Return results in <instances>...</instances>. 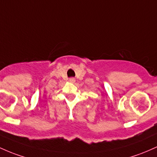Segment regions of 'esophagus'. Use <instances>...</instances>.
Instances as JSON below:
<instances>
[{"mask_svg":"<svg viewBox=\"0 0 157 157\" xmlns=\"http://www.w3.org/2000/svg\"><path fill=\"white\" fill-rule=\"evenodd\" d=\"M69 81H70V82H71V83H75V79L74 78H70Z\"/></svg>","mask_w":157,"mask_h":157,"instance_id":"1","label":"esophagus"}]
</instances>
